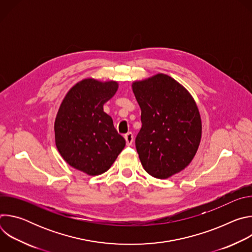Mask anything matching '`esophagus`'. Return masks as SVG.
<instances>
[{
  "mask_svg": "<svg viewBox=\"0 0 252 252\" xmlns=\"http://www.w3.org/2000/svg\"><path fill=\"white\" fill-rule=\"evenodd\" d=\"M125 139L126 141V146H131L132 145V141H133V134L131 132H127L125 135Z\"/></svg>",
  "mask_w": 252,
  "mask_h": 252,
  "instance_id": "34e87169",
  "label": "esophagus"
}]
</instances>
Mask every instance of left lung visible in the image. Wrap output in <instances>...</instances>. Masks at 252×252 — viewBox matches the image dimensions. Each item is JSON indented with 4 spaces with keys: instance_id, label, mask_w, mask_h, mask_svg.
Masks as SVG:
<instances>
[{
    "instance_id": "left-lung-1",
    "label": "left lung",
    "mask_w": 252,
    "mask_h": 252,
    "mask_svg": "<svg viewBox=\"0 0 252 252\" xmlns=\"http://www.w3.org/2000/svg\"><path fill=\"white\" fill-rule=\"evenodd\" d=\"M141 110L135 148L145 170L165 179L185 169L201 138V119L188 90L171 77L158 74L132 83Z\"/></svg>"
}]
</instances>
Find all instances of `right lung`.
I'll use <instances>...</instances> for the list:
<instances>
[{
  "instance_id": "add662e5",
  "label": "right lung",
  "mask_w": 252,
  "mask_h": 252,
  "mask_svg": "<svg viewBox=\"0 0 252 252\" xmlns=\"http://www.w3.org/2000/svg\"><path fill=\"white\" fill-rule=\"evenodd\" d=\"M117 82L85 79L63 99L55 121L56 146L63 158L89 175L110 169L126 146L103 104L117 93Z\"/></svg>"
}]
</instances>
